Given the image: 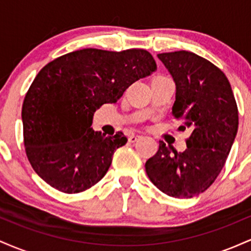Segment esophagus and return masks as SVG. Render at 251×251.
Instances as JSON below:
<instances>
[{"label": "esophagus", "mask_w": 251, "mask_h": 251, "mask_svg": "<svg viewBox=\"0 0 251 251\" xmlns=\"http://www.w3.org/2000/svg\"><path fill=\"white\" fill-rule=\"evenodd\" d=\"M140 138H142V137H140L139 134L132 133V134L128 135V142H129V143H135L138 139H140Z\"/></svg>", "instance_id": "esophagus-1"}]
</instances>
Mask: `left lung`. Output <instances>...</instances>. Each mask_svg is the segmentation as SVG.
Returning a JSON list of instances; mask_svg holds the SVG:
<instances>
[{"mask_svg":"<svg viewBox=\"0 0 251 251\" xmlns=\"http://www.w3.org/2000/svg\"><path fill=\"white\" fill-rule=\"evenodd\" d=\"M157 56L176 83L172 116L190 137L183 152L159 142L145 170L164 194L192 198L214 183L226 164L237 134V105L229 80L214 63L186 50Z\"/></svg>","mask_w":251,"mask_h":251,"instance_id":"8db88e82","label":"left lung"}]
</instances>
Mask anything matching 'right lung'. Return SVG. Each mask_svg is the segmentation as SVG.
<instances>
[{"label":"right lung","instance_id":"right-lung-1","mask_svg":"<svg viewBox=\"0 0 251 251\" xmlns=\"http://www.w3.org/2000/svg\"><path fill=\"white\" fill-rule=\"evenodd\" d=\"M157 70L148 50L86 48L57 57L39 72L25 94L22 123L27 157L51 188L77 194L97 184L123 132L106 137L91 127L103 103H114L139 79Z\"/></svg>","mask_w":251,"mask_h":251}]
</instances>
